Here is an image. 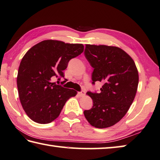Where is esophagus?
Wrapping results in <instances>:
<instances>
[{"label":"esophagus","instance_id":"esophagus-1","mask_svg":"<svg viewBox=\"0 0 160 160\" xmlns=\"http://www.w3.org/2000/svg\"><path fill=\"white\" fill-rule=\"evenodd\" d=\"M78 95H79L80 97H83L85 96V92H84V91H82V92H78Z\"/></svg>","mask_w":160,"mask_h":160}]
</instances>
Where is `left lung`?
Returning <instances> with one entry per match:
<instances>
[{
	"label": "left lung",
	"instance_id": "obj_1",
	"mask_svg": "<svg viewBox=\"0 0 160 160\" xmlns=\"http://www.w3.org/2000/svg\"><path fill=\"white\" fill-rule=\"evenodd\" d=\"M84 55L94 68L92 83L98 81L103 85L100 93H87L93 104L84 115L93 127H111L132 105L138 87V70L132 58L117 46L86 44Z\"/></svg>",
	"mask_w": 160,
	"mask_h": 160
}]
</instances>
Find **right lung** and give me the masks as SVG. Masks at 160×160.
Here are the masks:
<instances>
[{
	"instance_id": "add662e5",
	"label": "right lung",
	"mask_w": 160,
	"mask_h": 160,
	"mask_svg": "<svg viewBox=\"0 0 160 160\" xmlns=\"http://www.w3.org/2000/svg\"><path fill=\"white\" fill-rule=\"evenodd\" d=\"M83 51L82 43L48 39L25 54L17 82L21 105L31 120L40 124L51 123L59 117L67 100L76 96V91L56 84L52 79L64 77L70 59Z\"/></svg>"
}]
</instances>
